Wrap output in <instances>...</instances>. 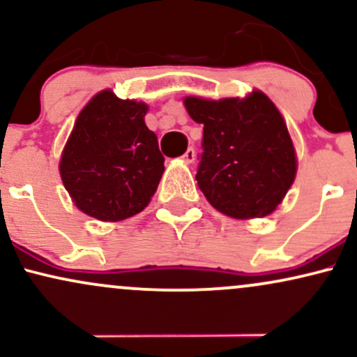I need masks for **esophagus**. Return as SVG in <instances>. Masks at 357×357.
Wrapping results in <instances>:
<instances>
[{"label":"esophagus","instance_id":"1","mask_svg":"<svg viewBox=\"0 0 357 357\" xmlns=\"http://www.w3.org/2000/svg\"><path fill=\"white\" fill-rule=\"evenodd\" d=\"M195 149H192V147H188V149H186V153H184L183 154V159H184V161H186V162H192V161H195Z\"/></svg>","mask_w":357,"mask_h":357}]
</instances>
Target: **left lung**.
I'll return each instance as SVG.
<instances>
[{"label": "left lung", "instance_id": "left-lung-1", "mask_svg": "<svg viewBox=\"0 0 357 357\" xmlns=\"http://www.w3.org/2000/svg\"><path fill=\"white\" fill-rule=\"evenodd\" d=\"M203 124L199 190L216 210L233 218H261L282 203L296 179L292 139L273 102L255 92L247 99H184Z\"/></svg>", "mask_w": 357, "mask_h": 357}]
</instances>
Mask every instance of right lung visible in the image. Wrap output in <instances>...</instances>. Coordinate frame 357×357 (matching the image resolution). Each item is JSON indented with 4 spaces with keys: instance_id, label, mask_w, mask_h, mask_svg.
I'll return each mask as SVG.
<instances>
[{
    "instance_id": "right-lung-1",
    "label": "right lung",
    "mask_w": 357,
    "mask_h": 357,
    "mask_svg": "<svg viewBox=\"0 0 357 357\" xmlns=\"http://www.w3.org/2000/svg\"><path fill=\"white\" fill-rule=\"evenodd\" d=\"M142 102L110 90L85 105L65 146L60 176L77 208L102 221L137 215L149 204L165 171L158 137L147 129Z\"/></svg>"
}]
</instances>
